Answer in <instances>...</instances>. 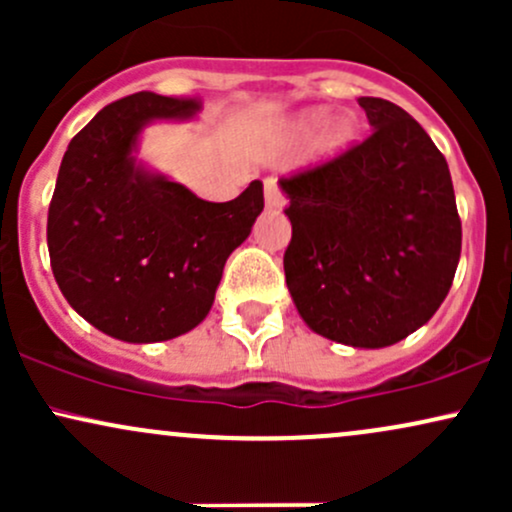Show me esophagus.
<instances>
[{
    "label": "esophagus",
    "instance_id": "esophagus-1",
    "mask_svg": "<svg viewBox=\"0 0 512 512\" xmlns=\"http://www.w3.org/2000/svg\"><path fill=\"white\" fill-rule=\"evenodd\" d=\"M264 202H267V209L284 207V195H281V187L276 185L274 178L264 180Z\"/></svg>",
    "mask_w": 512,
    "mask_h": 512
}]
</instances>
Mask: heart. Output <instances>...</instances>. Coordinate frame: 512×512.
<instances>
[{
	"mask_svg": "<svg viewBox=\"0 0 512 512\" xmlns=\"http://www.w3.org/2000/svg\"><path fill=\"white\" fill-rule=\"evenodd\" d=\"M322 122H325V110H310V113H303L296 122H293V132L305 137V134L313 132L315 127H320ZM354 139H356L354 122H351L349 117H339V120H334L332 125L325 127V132L317 137L315 151H317V156L332 158V156L342 154L344 149H349Z\"/></svg>",
	"mask_w": 512,
	"mask_h": 512,
	"instance_id": "heart-1",
	"label": "heart"
}]
</instances>
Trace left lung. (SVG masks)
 Segmentation results:
<instances>
[{
	"instance_id": "left-lung-1",
	"label": "left lung",
	"mask_w": 512,
	"mask_h": 512,
	"mask_svg": "<svg viewBox=\"0 0 512 512\" xmlns=\"http://www.w3.org/2000/svg\"><path fill=\"white\" fill-rule=\"evenodd\" d=\"M368 139L279 180L289 197L286 286L310 330L380 349L431 320L448 296L462 223L445 156L385 98H358Z\"/></svg>"
}]
</instances>
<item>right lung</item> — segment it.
Masks as SVG:
<instances>
[{
    "mask_svg": "<svg viewBox=\"0 0 512 512\" xmlns=\"http://www.w3.org/2000/svg\"><path fill=\"white\" fill-rule=\"evenodd\" d=\"M199 103L132 93L64 151L48 211L52 274L76 313L122 342H166L197 327L264 209L260 180L231 202H204L134 161L144 125L187 120Z\"/></svg>",
    "mask_w": 512,
    "mask_h": 512,
    "instance_id": "add662e5",
    "label": "right lung"
}]
</instances>
